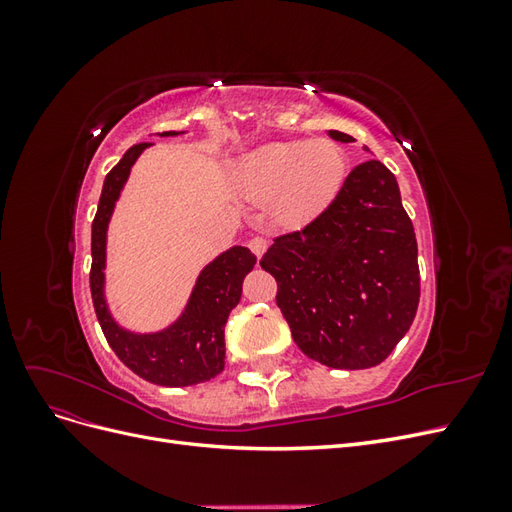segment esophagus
Returning a JSON list of instances; mask_svg holds the SVG:
<instances>
[{
    "label": "esophagus",
    "mask_w": 512,
    "mask_h": 512,
    "mask_svg": "<svg viewBox=\"0 0 512 512\" xmlns=\"http://www.w3.org/2000/svg\"><path fill=\"white\" fill-rule=\"evenodd\" d=\"M247 245H250V250H252V254L260 258L262 254H265V250H267V245H269V241H267L265 237H252V239H250V243H247Z\"/></svg>",
    "instance_id": "esophagus-1"
}]
</instances>
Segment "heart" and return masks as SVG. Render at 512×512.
I'll list each match as a JSON object with an SVG mask.
<instances>
[{
  "mask_svg": "<svg viewBox=\"0 0 512 512\" xmlns=\"http://www.w3.org/2000/svg\"><path fill=\"white\" fill-rule=\"evenodd\" d=\"M346 177L344 151L327 138L271 143L241 170V188L254 203H271L273 218L301 226L327 209Z\"/></svg>",
  "mask_w": 512,
  "mask_h": 512,
  "instance_id": "1",
  "label": "heart"
}]
</instances>
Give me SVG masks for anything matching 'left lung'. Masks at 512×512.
<instances>
[{"label":"left lung","mask_w":512,"mask_h":512,"mask_svg":"<svg viewBox=\"0 0 512 512\" xmlns=\"http://www.w3.org/2000/svg\"><path fill=\"white\" fill-rule=\"evenodd\" d=\"M416 256L395 175L367 160L312 222L275 237L260 267L275 277L277 307L303 354L335 369H367L395 350L416 316Z\"/></svg>","instance_id":"left-lung-1"}]
</instances>
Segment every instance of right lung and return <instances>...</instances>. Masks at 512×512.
I'll return each mask as SVG.
<instances>
[{
    "label": "right lung",
    "instance_id": "1",
    "mask_svg": "<svg viewBox=\"0 0 512 512\" xmlns=\"http://www.w3.org/2000/svg\"><path fill=\"white\" fill-rule=\"evenodd\" d=\"M177 132H162L173 136ZM149 143L130 147L106 175L94 224H91L89 288L102 333L119 361L136 376L160 386H190L215 378L224 369V327L232 307L241 299L243 277L256 265V256L243 245L230 247L198 275L188 307L181 318L160 333L138 335L121 329L108 314L104 301L106 228L115 200L126 183L130 168Z\"/></svg>",
    "mask_w": 512,
    "mask_h": 512
}]
</instances>
